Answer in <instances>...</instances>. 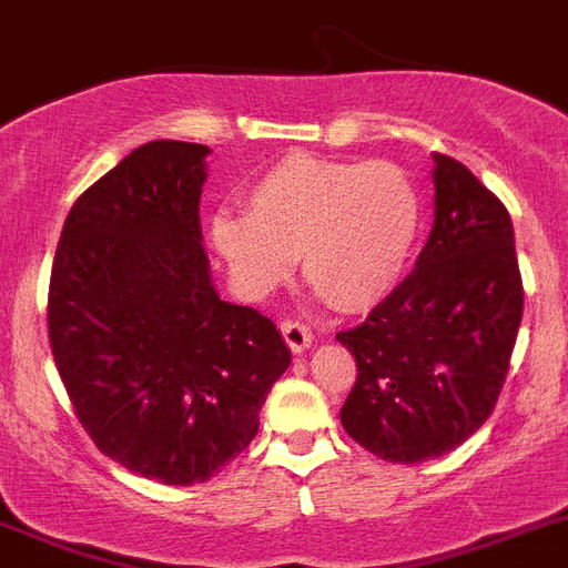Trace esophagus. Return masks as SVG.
<instances>
[{"label": "esophagus", "instance_id": "esophagus-1", "mask_svg": "<svg viewBox=\"0 0 568 568\" xmlns=\"http://www.w3.org/2000/svg\"><path fill=\"white\" fill-rule=\"evenodd\" d=\"M280 332H283L285 343H288V346H292V352H297V355L300 352H306L314 341L312 328L300 321H283L280 323Z\"/></svg>", "mask_w": 568, "mask_h": 568}]
</instances>
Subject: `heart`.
Instances as JSON below:
<instances>
[{"label": "heart", "mask_w": 568, "mask_h": 568, "mask_svg": "<svg viewBox=\"0 0 568 568\" xmlns=\"http://www.w3.org/2000/svg\"><path fill=\"white\" fill-rule=\"evenodd\" d=\"M247 213L219 211L211 240L251 292H268L300 254L303 276L346 312L378 306L407 271L422 202L393 161L292 152L247 190Z\"/></svg>", "instance_id": "1"}]
</instances>
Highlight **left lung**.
Returning a JSON list of instances; mask_svg holds the SVG:
<instances>
[{"label":"left lung","mask_w":568,"mask_h":568,"mask_svg":"<svg viewBox=\"0 0 568 568\" xmlns=\"http://www.w3.org/2000/svg\"><path fill=\"white\" fill-rule=\"evenodd\" d=\"M430 175L433 227L416 268L337 335L357 361L343 430L402 465L445 456L483 427L523 321L505 204L456 159L433 152Z\"/></svg>","instance_id":"left-lung-1"}]
</instances>
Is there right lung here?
Wrapping results in <instances>:
<instances>
[{
  "instance_id": "1",
  "label": "right lung",
  "mask_w": 568,
  "mask_h": 568,
  "mask_svg": "<svg viewBox=\"0 0 568 568\" xmlns=\"http://www.w3.org/2000/svg\"><path fill=\"white\" fill-rule=\"evenodd\" d=\"M211 146L150 141L80 195L49 292V337L94 445L164 485L211 479L251 445L292 349L219 297L199 202Z\"/></svg>"
}]
</instances>
